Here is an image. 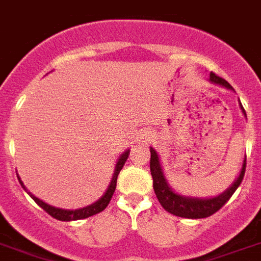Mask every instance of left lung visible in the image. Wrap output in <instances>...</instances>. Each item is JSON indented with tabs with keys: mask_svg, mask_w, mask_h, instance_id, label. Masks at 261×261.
<instances>
[{
	"mask_svg": "<svg viewBox=\"0 0 261 261\" xmlns=\"http://www.w3.org/2000/svg\"><path fill=\"white\" fill-rule=\"evenodd\" d=\"M210 79L212 83L223 85V87L228 88V89H233L228 81L217 76L216 73L211 72ZM240 107L243 109V113L245 115V111L242 104H240ZM245 165H247V161L244 160L242 172L239 174L238 180L224 193L219 195L217 197H213V199H192V197H184V196L177 195V193H174L168 187L167 180H165L164 174H163L160 161H159V156H157L156 150L153 148H150V174H152V178H153V189L157 199H159L161 206L167 212L172 213L174 216L185 217V219L210 217L211 215L216 213L217 211L220 210L221 206L231 199L234 191L239 188V185L242 184L245 173Z\"/></svg>",
	"mask_w": 261,
	"mask_h": 261,
	"instance_id": "8db88e82",
	"label": "left lung"
}]
</instances>
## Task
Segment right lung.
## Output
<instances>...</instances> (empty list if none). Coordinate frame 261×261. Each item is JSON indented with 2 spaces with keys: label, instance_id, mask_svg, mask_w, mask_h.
Masks as SVG:
<instances>
[{
  "label": "right lung",
  "instance_id": "obj_1",
  "mask_svg": "<svg viewBox=\"0 0 261 261\" xmlns=\"http://www.w3.org/2000/svg\"><path fill=\"white\" fill-rule=\"evenodd\" d=\"M129 156V150H126L125 153H122L121 157L118 159L117 161V165H116V171H115V174H113V178H112L111 181V185H109V188H108L107 193H105L102 197H101L98 201H96L94 204H92V205L89 206H85V208H83V210H76V211H65V210H60V208H55V206H50L49 204H45L44 201H41L40 199H37L36 196H33L32 193L29 192L27 189V187L22 184V181H21V178L18 177V181L19 184L22 185V188L27 191L28 193H29V196L32 197V199L36 201V203L38 204V205L42 208V210L45 211L46 213H49L51 217H55V219H57V220L60 221H72V220H81V219H87V217H90L93 216V215H97V213L102 212V211L105 210L108 206V204H109V201H111L112 196H113V193H115L116 191V184H117V176L118 173H120V171L122 169V167H124V164H125L126 159H128Z\"/></svg>",
  "mask_w": 261,
  "mask_h": 261
}]
</instances>
